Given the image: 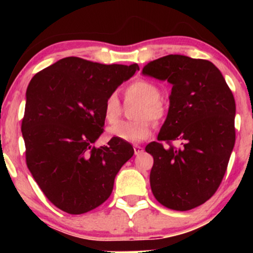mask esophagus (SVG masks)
<instances>
[{"label": "esophagus", "instance_id": "1", "mask_svg": "<svg viewBox=\"0 0 253 253\" xmlns=\"http://www.w3.org/2000/svg\"><path fill=\"white\" fill-rule=\"evenodd\" d=\"M133 149H134V153H135L136 156L140 155V153L144 152V149L141 146H139V145H135V146L133 147Z\"/></svg>", "mask_w": 253, "mask_h": 253}]
</instances>
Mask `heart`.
<instances>
[{"instance_id": "heart-1", "label": "heart", "mask_w": 253, "mask_h": 253, "mask_svg": "<svg viewBox=\"0 0 253 253\" xmlns=\"http://www.w3.org/2000/svg\"><path fill=\"white\" fill-rule=\"evenodd\" d=\"M127 100L140 101L141 104L136 110L135 121H121L108 129L110 136L126 143H140L150 135L153 123H159L165 115V107L161 101L162 92L159 86L152 81L138 80L134 81L125 90ZM103 118L108 124L117 123L120 118L121 108L120 100L117 94L107 96L102 107Z\"/></svg>"}]
</instances>
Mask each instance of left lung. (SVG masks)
Masks as SVG:
<instances>
[{
    "label": "left lung",
    "mask_w": 253,
    "mask_h": 253,
    "mask_svg": "<svg viewBox=\"0 0 253 253\" xmlns=\"http://www.w3.org/2000/svg\"><path fill=\"white\" fill-rule=\"evenodd\" d=\"M143 75L172 84L169 112L153 156L150 184L159 203L189 211L205 203L221 183L236 141V101L219 69L206 59L169 54L147 63ZM179 140L176 149L170 141Z\"/></svg>",
    "instance_id": "8db88e82"
}]
</instances>
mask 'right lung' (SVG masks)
<instances>
[{
    "label": "right lung",
    "instance_id": "add662e5",
    "mask_svg": "<svg viewBox=\"0 0 253 253\" xmlns=\"http://www.w3.org/2000/svg\"><path fill=\"white\" fill-rule=\"evenodd\" d=\"M138 64L104 65L66 57L34 75L26 91L21 130L26 163L45 196L69 214L95 210L110 196L114 179L134 150L103 133L107 96L129 80Z\"/></svg>",
    "mask_w": 253,
    "mask_h": 253
}]
</instances>
